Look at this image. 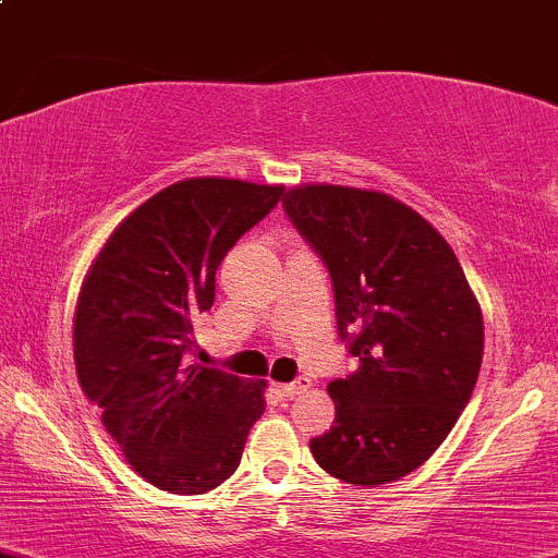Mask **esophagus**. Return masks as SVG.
<instances>
[{
	"label": "esophagus",
	"instance_id": "1",
	"mask_svg": "<svg viewBox=\"0 0 558 558\" xmlns=\"http://www.w3.org/2000/svg\"><path fill=\"white\" fill-rule=\"evenodd\" d=\"M308 387H312V384H308V378H298V381H290V384H277V395L287 400V398H295V395L306 392Z\"/></svg>",
	"mask_w": 558,
	"mask_h": 558
}]
</instances>
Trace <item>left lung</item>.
<instances>
[{
    "label": "left lung",
    "instance_id": "left-lung-1",
    "mask_svg": "<svg viewBox=\"0 0 558 558\" xmlns=\"http://www.w3.org/2000/svg\"><path fill=\"white\" fill-rule=\"evenodd\" d=\"M322 257L338 336L357 371L327 384L336 422L312 453L338 481L378 486L427 462L478 381L484 317L449 246L392 195L301 185L281 198Z\"/></svg>",
    "mask_w": 558,
    "mask_h": 558
}]
</instances>
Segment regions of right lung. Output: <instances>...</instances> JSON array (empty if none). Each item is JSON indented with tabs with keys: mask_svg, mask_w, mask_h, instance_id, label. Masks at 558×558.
Segmentation results:
<instances>
[{
	"mask_svg": "<svg viewBox=\"0 0 558 558\" xmlns=\"http://www.w3.org/2000/svg\"><path fill=\"white\" fill-rule=\"evenodd\" d=\"M284 187L195 177L163 187L112 231L74 312L85 398L131 468L158 489L204 494L236 473L266 381L187 365L215 271Z\"/></svg>",
	"mask_w": 558,
	"mask_h": 558,
	"instance_id": "obj_1",
	"label": "right lung"
}]
</instances>
